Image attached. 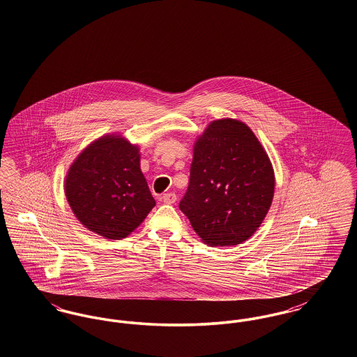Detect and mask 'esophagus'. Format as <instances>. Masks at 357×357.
Instances as JSON below:
<instances>
[{"instance_id":"esophagus-1","label":"esophagus","mask_w":357,"mask_h":357,"mask_svg":"<svg viewBox=\"0 0 357 357\" xmlns=\"http://www.w3.org/2000/svg\"><path fill=\"white\" fill-rule=\"evenodd\" d=\"M162 202L165 204H172L176 202V195L174 192H166L162 195Z\"/></svg>"}]
</instances>
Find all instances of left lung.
Listing matches in <instances>:
<instances>
[{
  "instance_id": "left-lung-1",
  "label": "left lung",
  "mask_w": 357,
  "mask_h": 357,
  "mask_svg": "<svg viewBox=\"0 0 357 357\" xmlns=\"http://www.w3.org/2000/svg\"><path fill=\"white\" fill-rule=\"evenodd\" d=\"M274 195L271 159L242 121H211L194 144L190 182L179 208L210 246H233L252 237Z\"/></svg>"
}]
</instances>
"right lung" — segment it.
Wrapping results in <instances>:
<instances>
[{"instance_id": "right-lung-1", "label": "right lung", "mask_w": 357, "mask_h": 357, "mask_svg": "<svg viewBox=\"0 0 357 357\" xmlns=\"http://www.w3.org/2000/svg\"><path fill=\"white\" fill-rule=\"evenodd\" d=\"M64 190L75 217L107 239L128 237L155 206L139 147L115 134L92 142L75 159Z\"/></svg>"}]
</instances>
